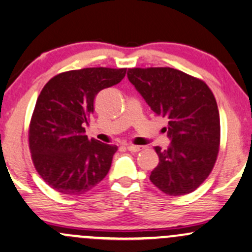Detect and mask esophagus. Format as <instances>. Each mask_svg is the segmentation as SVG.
<instances>
[{
  "instance_id": "1",
  "label": "esophagus",
  "mask_w": 252,
  "mask_h": 252,
  "mask_svg": "<svg viewBox=\"0 0 252 252\" xmlns=\"http://www.w3.org/2000/svg\"><path fill=\"white\" fill-rule=\"evenodd\" d=\"M142 148L143 147H139V145H134V144L126 145V149H128L129 151H131V153H138V151L142 150Z\"/></svg>"
}]
</instances>
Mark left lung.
Returning a JSON list of instances; mask_svg holds the SVG:
<instances>
[{"mask_svg":"<svg viewBox=\"0 0 252 252\" xmlns=\"http://www.w3.org/2000/svg\"><path fill=\"white\" fill-rule=\"evenodd\" d=\"M130 83L158 116L168 120V149L156 147L158 165L150 181L181 196L196 190L213 170L220 148V113L204 82L174 68L128 69Z\"/></svg>","mask_w":252,"mask_h":252,"instance_id":"1","label":"left lung"}]
</instances>
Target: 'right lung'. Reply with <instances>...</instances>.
<instances>
[{
	"mask_svg": "<svg viewBox=\"0 0 252 252\" xmlns=\"http://www.w3.org/2000/svg\"><path fill=\"white\" fill-rule=\"evenodd\" d=\"M126 69L84 68L56 75L45 84L29 129L36 170L45 183L65 195H82L107 176L116 145L89 139L84 126L94 99L120 83Z\"/></svg>",
	"mask_w": 252,
	"mask_h": 252,
	"instance_id": "add662e5",
	"label": "right lung"
}]
</instances>
